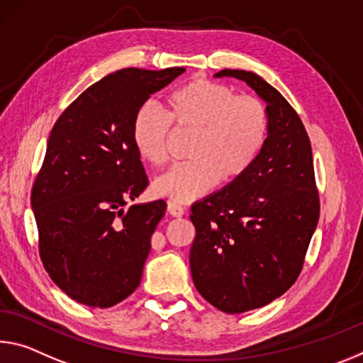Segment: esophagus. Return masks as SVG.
<instances>
[{"mask_svg": "<svg viewBox=\"0 0 363 363\" xmlns=\"http://www.w3.org/2000/svg\"><path fill=\"white\" fill-rule=\"evenodd\" d=\"M168 213L172 216H176V218H181L184 215V208L179 203H176V202H172V200H169V202H168Z\"/></svg>", "mask_w": 363, "mask_h": 363, "instance_id": "34e87169", "label": "esophagus"}]
</instances>
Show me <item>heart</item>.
I'll use <instances>...</instances> for the list:
<instances>
[{"label": "heart", "mask_w": 363, "mask_h": 363, "mask_svg": "<svg viewBox=\"0 0 363 363\" xmlns=\"http://www.w3.org/2000/svg\"><path fill=\"white\" fill-rule=\"evenodd\" d=\"M172 129L192 132L184 163H177L153 182V192L172 202L202 197L218 181L245 174L262 153L269 118L252 95H235L228 85L195 79L168 96L166 113L152 101L135 109L130 139L139 157L152 166L168 160Z\"/></svg>", "instance_id": "1"}]
</instances>
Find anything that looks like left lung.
I'll use <instances>...</instances> for the list:
<instances>
[{
	"instance_id": "1",
	"label": "left lung",
	"mask_w": 363,
	"mask_h": 363,
	"mask_svg": "<svg viewBox=\"0 0 363 363\" xmlns=\"http://www.w3.org/2000/svg\"><path fill=\"white\" fill-rule=\"evenodd\" d=\"M235 77L267 103L268 137L252 168L192 205L194 284L226 313L260 308L296 283L320 218L312 145L301 118L267 80L240 69Z\"/></svg>"
}]
</instances>
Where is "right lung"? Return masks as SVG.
Masks as SVG:
<instances>
[{"instance_id": "add662e5", "label": "right lung", "mask_w": 363, "mask_h": 363, "mask_svg": "<svg viewBox=\"0 0 363 363\" xmlns=\"http://www.w3.org/2000/svg\"><path fill=\"white\" fill-rule=\"evenodd\" d=\"M184 67H125L82 91L51 129L32 187L38 252L62 292L108 308L140 284L166 202L130 205L148 179L130 139L135 109Z\"/></svg>"}]
</instances>
